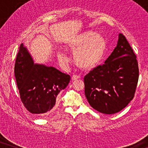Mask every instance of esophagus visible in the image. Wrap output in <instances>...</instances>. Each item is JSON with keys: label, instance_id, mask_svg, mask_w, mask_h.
I'll return each mask as SVG.
<instances>
[{"label": "esophagus", "instance_id": "34e87169", "mask_svg": "<svg viewBox=\"0 0 148 148\" xmlns=\"http://www.w3.org/2000/svg\"><path fill=\"white\" fill-rule=\"evenodd\" d=\"M79 79H80V76L79 75H74L72 76L71 77V79L72 81H75V80H77Z\"/></svg>", "mask_w": 148, "mask_h": 148}]
</instances>
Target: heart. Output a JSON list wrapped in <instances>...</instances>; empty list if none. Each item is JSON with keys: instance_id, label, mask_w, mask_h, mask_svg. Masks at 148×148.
Listing matches in <instances>:
<instances>
[{"instance_id": "b5f03b06", "label": "heart", "mask_w": 148, "mask_h": 148, "mask_svg": "<svg viewBox=\"0 0 148 148\" xmlns=\"http://www.w3.org/2000/svg\"><path fill=\"white\" fill-rule=\"evenodd\" d=\"M67 47L75 50L73 59L77 66L84 70H91L100 64L106 50L104 37L92 32H86L71 38ZM59 60L62 63L68 61L67 56L62 54Z\"/></svg>"}]
</instances>
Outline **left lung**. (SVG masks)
<instances>
[{
  "label": "left lung",
  "instance_id": "8db88e82",
  "mask_svg": "<svg viewBox=\"0 0 148 148\" xmlns=\"http://www.w3.org/2000/svg\"><path fill=\"white\" fill-rule=\"evenodd\" d=\"M138 79L136 55L125 36L119 34L116 48L104 64L84 77L85 95L95 110L114 114L133 100Z\"/></svg>",
  "mask_w": 148,
  "mask_h": 148
}]
</instances>
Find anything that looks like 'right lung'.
Listing matches in <instances>:
<instances>
[{"instance_id":"add662e5","label":"right lung","mask_w":148,"mask_h":148,"mask_svg":"<svg viewBox=\"0 0 148 148\" xmlns=\"http://www.w3.org/2000/svg\"><path fill=\"white\" fill-rule=\"evenodd\" d=\"M15 76L20 98L32 114L46 116L56 105V97L68 86L71 77L52 66L34 64L23 44L15 64Z\"/></svg>"}]
</instances>
